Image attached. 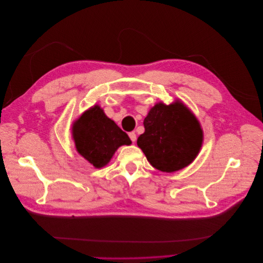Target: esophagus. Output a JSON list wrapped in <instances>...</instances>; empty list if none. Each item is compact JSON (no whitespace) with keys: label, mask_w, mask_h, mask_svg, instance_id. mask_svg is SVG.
<instances>
[{"label":"esophagus","mask_w":263,"mask_h":263,"mask_svg":"<svg viewBox=\"0 0 263 263\" xmlns=\"http://www.w3.org/2000/svg\"><path fill=\"white\" fill-rule=\"evenodd\" d=\"M128 136H129V138H130V140H132L133 142H135V141L137 140V136H136L135 132H132V133H129V134H128Z\"/></svg>","instance_id":"esophagus-1"}]
</instances>
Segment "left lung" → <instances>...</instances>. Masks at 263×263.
Returning <instances> with one entry per match:
<instances>
[{"label": "left lung", "mask_w": 263, "mask_h": 263, "mask_svg": "<svg viewBox=\"0 0 263 263\" xmlns=\"http://www.w3.org/2000/svg\"><path fill=\"white\" fill-rule=\"evenodd\" d=\"M144 133L137 144L154 168L174 172L189 166L197 157L203 132L197 118L182 102L156 104L143 121Z\"/></svg>", "instance_id": "obj_1"}]
</instances>
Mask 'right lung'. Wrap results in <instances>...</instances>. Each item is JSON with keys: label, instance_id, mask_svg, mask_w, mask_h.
Returning a JSON list of instances; mask_svg holds the SVG:
<instances>
[{"label": "right lung", "instance_id": "right-lung-1", "mask_svg": "<svg viewBox=\"0 0 263 263\" xmlns=\"http://www.w3.org/2000/svg\"><path fill=\"white\" fill-rule=\"evenodd\" d=\"M71 132L77 152L95 168L105 167L121 145L132 143L127 134L98 105L83 112L73 122Z\"/></svg>", "mask_w": 263, "mask_h": 263}]
</instances>
